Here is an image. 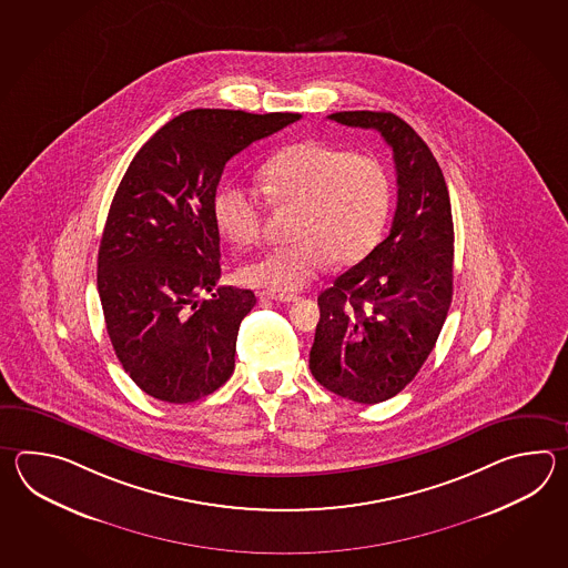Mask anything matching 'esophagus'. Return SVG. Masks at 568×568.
Masks as SVG:
<instances>
[{
    "mask_svg": "<svg viewBox=\"0 0 568 568\" xmlns=\"http://www.w3.org/2000/svg\"><path fill=\"white\" fill-rule=\"evenodd\" d=\"M260 296V301L262 302H294L296 301V296H292V294H274V292H260L257 294Z\"/></svg>",
    "mask_w": 568,
    "mask_h": 568,
    "instance_id": "esophagus-1",
    "label": "esophagus"
}]
</instances>
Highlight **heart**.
Segmentation results:
<instances>
[{
    "label": "heart",
    "instance_id": "1",
    "mask_svg": "<svg viewBox=\"0 0 568 568\" xmlns=\"http://www.w3.org/2000/svg\"><path fill=\"white\" fill-rule=\"evenodd\" d=\"M267 199L294 209L286 245L267 250L240 270L245 286L292 294L326 267H349L372 254L392 211V181L377 158L323 142L282 150L260 172ZM267 205L245 184H223L213 199V219L233 245L260 242Z\"/></svg>",
    "mask_w": 568,
    "mask_h": 568
}]
</instances>
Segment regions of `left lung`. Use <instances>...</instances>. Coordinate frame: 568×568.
I'll use <instances>...</instances> for the list:
<instances>
[{"instance_id":"obj_1","label":"left lung","mask_w":568,"mask_h":568,"mask_svg":"<svg viewBox=\"0 0 568 568\" xmlns=\"http://www.w3.org/2000/svg\"><path fill=\"white\" fill-rule=\"evenodd\" d=\"M349 128L377 130L394 150L398 205L392 230L318 296L314 379L341 398H394L420 372L453 298L455 231L447 182L423 138L387 111H338Z\"/></svg>"}]
</instances>
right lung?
Listing matches in <instances>:
<instances>
[{"label":"right lung","instance_id":"add662e5","mask_svg":"<svg viewBox=\"0 0 568 568\" xmlns=\"http://www.w3.org/2000/svg\"><path fill=\"white\" fill-rule=\"evenodd\" d=\"M301 118L184 111L125 170L99 245L97 290L115 355L148 396L186 404L233 374L237 331L255 294L217 286L213 199L227 160ZM201 293L212 296L201 302Z\"/></svg>","mask_w":568,"mask_h":568}]
</instances>
